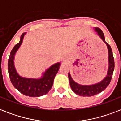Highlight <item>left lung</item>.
<instances>
[{
	"mask_svg": "<svg viewBox=\"0 0 121 121\" xmlns=\"http://www.w3.org/2000/svg\"><path fill=\"white\" fill-rule=\"evenodd\" d=\"M95 30L97 32L99 37L103 40V42L106 43L108 47V54H109V57H108L109 67H108V74L106 77L100 82L93 85H89V86H83V85H80L76 83V82H74L70 76V74L69 73L68 77L70 87L74 93L81 96H93L103 91L111 82L114 69V59L112 51L111 46L109 44L106 42L104 35L101 29L98 27H95Z\"/></svg>",
	"mask_w": 121,
	"mask_h": 121,
	"instance_id": "8db88e82",
	"label": "left lung"
}]
</instances>
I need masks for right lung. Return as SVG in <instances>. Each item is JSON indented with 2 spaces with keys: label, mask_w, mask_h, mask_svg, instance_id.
Wrapping results in <instances>:
<instances>
[{
  "label": "right lung",
  "mask_w": 121,
  "mask_h": 121,
  "mask_svg": "<svg viewBox=\"0 0 121 121\" xmlns=\"http://www.w3.org/2000/svg\"><path fill=\"white\" fill-rule=\"evenodd\" d=\"M26 33L21 35V40L13 47L8 60V72L10 81L14 87L21 93L29 97H40L48 93L52 87L54 79L59 69L60 63H57L50 67L41 78L38 79L24 78L20 76L15 70L13 59L15 53L22 44Z\"/></svg>",
  "instance_id": "obj_1"
}]
</instances>
